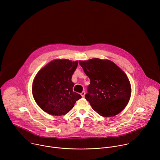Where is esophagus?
<instances>
[{"mask_svg":"<svg viewBox=\"0 0 160 160\" xmlns=\"http://www.w3.org/2000/svg\"><path fill=\"white\" fill-rule=\"evenodd\" d=\"M81 94V96L83 98V97H85V91H83V92L80 94Z\"/></svg>","mask_w":160,"mask_h":160,"instance_id":"esophagus-1","label":"esophagus"}]
</instances>
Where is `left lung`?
<instances>
[{
	"mask_svg": "<svg viewBox=\"0 0 160 160\" xmlns=\"http://www.w3.org/2000/svg\"><path fill=\"white\" fill-rule=\"evenodd\" d=\"M90 83L85 99L104 117L115 116L127 105L131 96L130 81L120 68L108 59L80 61Z\"/></svg>",
	"mask_w": 160,
	"mask_h": 160,
	"instance_id": "1",
	"label": "left lung"
}]
</instances>
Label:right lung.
Returning a JSON list of instances; mask_svg holds the SVG:
<instances>
[{
	"label": "right lung",
	"instance_id": "1",
	"mask_svg": "<svg viewBox=\"0 0 160 160\" xmlns=\"http://www.w3.org/2000/svg\"><path fill=\"white\" fill-rule=\"evenodd\" d=\"M78 61L55 59L37 73L32 85L33 98L38 106L49 115H66L82 96L73 91L72 75Z\"/></svg>",
	"mask_w": 160,
	"mask_h": 160
}]
</instances>
